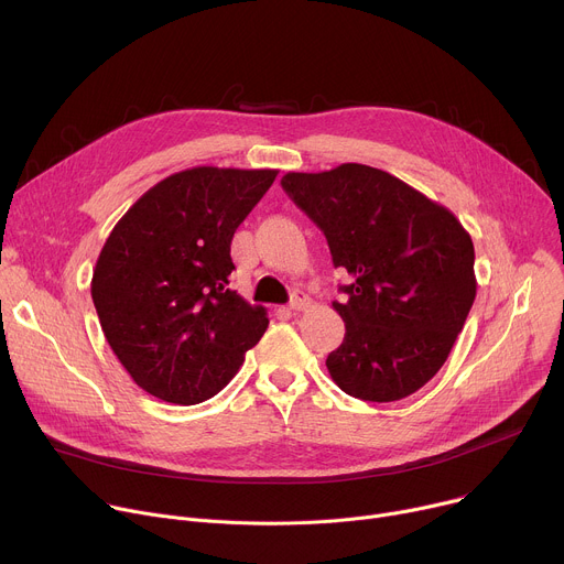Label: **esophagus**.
I'll return each mask as SVG.
<instances>
[{"instance_id":"34e87169","label":"esophagus","mask_w":564,"mask_h":564,"mask_svg":"<svg viewBox=\"0 0 564 564\" xmlns=\"http://www.w3.org/2000/svg\"><path fill=\"white\" fill-rule=\"evenodd\" d=\"M310 303H312V299H310L305 292L296 290V292L292 294V299H290V310L301 312V310H307V307H310Z\"/></svg>"}]
</instances>
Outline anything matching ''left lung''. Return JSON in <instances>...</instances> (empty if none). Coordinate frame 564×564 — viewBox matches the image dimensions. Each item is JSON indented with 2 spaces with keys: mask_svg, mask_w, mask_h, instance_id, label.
Listing matches in <instances>:
<instances>
[{
  "mask_svg": "<svg viewBox=\"0 0 564 564\" xmlns=\"http://www.w3.org/2000/svg\"><path fill=\"white\" fill-rule=\"evenodd\" d=\"M326 234L350 285L333 301L346 337L326 359L335 383L364 401H397L444 366L475 301V250L451 209L388 172L346 163L281 178Z\"/></svg>",
  "mask_w": 564,
  "mask_h": 564,
  "instance_id": "obj_1",
  "label": "left lung"
}]
</instances>
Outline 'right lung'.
Wrapping results in <instances>:
<instances>
[{"label":"right lung","instance_id":"1","mask_svg":"<svg viewBox=\"0 0 564 564\" xmlns=\"http://www.w3.org/2000/svg\"><path fill=\"white\" fill-rule=\"evenodd\" d=\"M276 170L192 167L142 194L98 257L91 296L102 333L149 394L200 404L259 344L268 312L229 290V246Z\"/></svg>","mask_w":564,"mask_h":564}]
</instances>
